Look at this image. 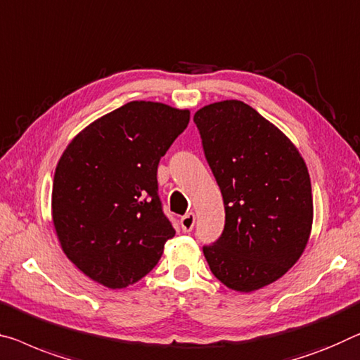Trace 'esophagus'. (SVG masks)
Listing matches in <instances>:
<instances>
[{"instance_id": "34e87169", "label": "esophagus", "mask_w": 360, "mask_h": 360, "mask_svg": "<svg viewBox=\"0 0 360 360\" xmlns=\"http://www.w3.org/2000/svg\"><path fill=\"white\" fill-rule=\"evenodd\" d=\"M195 220H196V217H195V214H193V212L185 214L184 217L180 219L181 230H184V231H191L193 226H195Z\"/></svg>"}]
</instances>
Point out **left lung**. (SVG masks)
Segmentation results:
<instances>
[{
  "mask_svg": "<svg viewBox=\"0 0 360 360\" xmlns=\"http://www.w3.org/2000/svg\"><path fill=\"white\" fill-rule=\"evenodd\" d=\"M204 156L220 188L225 226L202 252L215 278L250 292L301 257L312 226V190L295 145L256 109L229 99L195 114Z\"/></svg>",
  "mask_w": 360,
  "mask_h": 360,
  "instance_id": "8db88e82",
  "label": "left lung"
}]
</instances>
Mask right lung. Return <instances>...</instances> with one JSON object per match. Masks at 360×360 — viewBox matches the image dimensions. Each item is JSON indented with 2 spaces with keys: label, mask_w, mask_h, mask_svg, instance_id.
Returning <instances> with one entry per match:
<instances>
[{
  "label": "right lung",
  "mask_w": 360,
  "mask_h": 360,
  "mask_svg": "<svg viewBox=\"0 0 360 360\" xmlns=\"http://www.w3.org/2000/svg\"><path fill=\"white\" fill-rule=\"evenodd\" d=\"M190 110L131 101L82 130L60 156L53 222L72 262L108 288L156 267L175 229L162 211L158 165Z\"/></svg>",
  "instance_id": "right-lung-1"
}]
</instances>
